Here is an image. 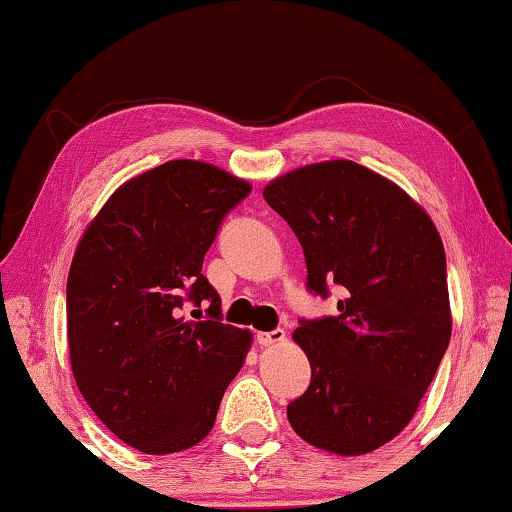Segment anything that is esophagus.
Here are the masks:
<instances>
[{"mask_svg": "<svg viewBox=\"0 0 512 512\" xmlns=\"http://www.w3.org/2000/svg\"><path fill=\"white\" fill-rule=\"evenodd\" d=\"M285 331L276 329V331H264V333H257V342L262 347H273V345H280V342H285Z\"/></svg>", "mask_w": 512, "mask_h": 512, "instance_id": "esophagus-1", "label": "esophagus"}]
</instances>
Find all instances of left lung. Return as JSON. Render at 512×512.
<instances>
[{
    "label": "left lung",
    "instance_id": "obj_1",
    "mask_svg": "<svg viewBox=\"0 0 512 512\" xmlns=\"http://www.w3.org/2000/svg\"><path fill=\"white\" fill-rule=\"evenodd\" d=\"M264 200L299 239L310 292L342 287L338 315L292 335L312 377L287 404L289 425L335 455L377 451L414 418L451 342L437 227L398 183L354 160L282 174Z\"/></svg>",
    "mask_w": 512,
    "mask_h": 512
}]
</instances>
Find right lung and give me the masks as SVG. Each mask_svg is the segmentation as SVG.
Here are the masks:
<instances>
[{
    "mask_svg": "<svg viewBox=\"0 0 512 512\" xmlns=\"http://www.w3.org/2000/svg\"><path fill=\"white\" fill-rule=\"evenodd\" d=\"M250 188L204 160H167L121 183L75 248L66 282L75 384L135 451L200 444L246 361L253 335L220 322L202 262ZM186 300L210 305L204 323L180 317Z\"/></svg>",
    "mask_w": 512,
    "mask_h": 512,
    "instance_id": "obj_1",
    "label": "right lung"
}]
</instances>
